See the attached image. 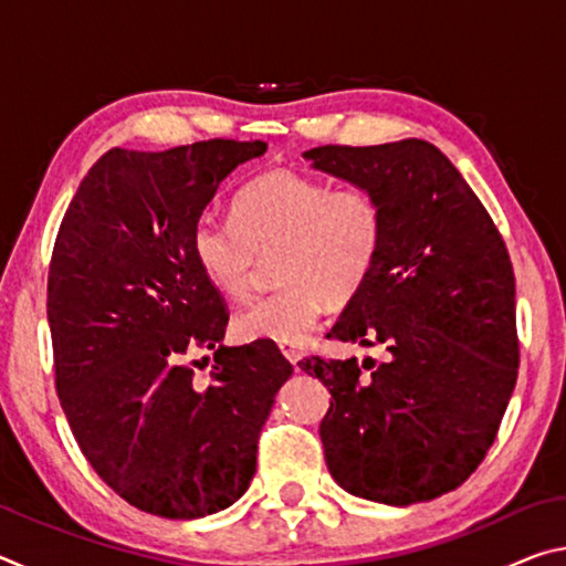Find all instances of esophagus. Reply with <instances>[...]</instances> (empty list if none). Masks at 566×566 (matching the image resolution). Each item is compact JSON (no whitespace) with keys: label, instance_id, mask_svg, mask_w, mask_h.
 I'll return each instance as SVG.
<instances>
[{"label":"esophagus","instance_id":"1","mask_svg":"<svg viewBox=\"0 0 566 566\" xmlns=\"http://www.w3.org/2000/svg\"><path fill=\"white\" fill-rule=\"evenodd\" d=\"M282 354L294 364V367H296V364H300L302 357H304V352H302L300 347H294V344H282Z\"/></svg>","mask_w":566,"mask_h":566}]
</instances>
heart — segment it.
I'll return each mask as SVG.
<instances>
[{
    "instance_id": "b5f03b06",
    "label": "heart",
    "mask_w": 566,
    "mask_h": 566,
    "mask_svg": "<svg viewBox=\"0 0 566 566\" xmlns=\"http://www.w3.org/2000/svg\"><path fill=\"white\" fill-rule=\"evenodd\" d=\"M385 244V212L361 187L334 189L290 169L264 171L239 191L232 222L199 217L191 254L207 282L229 300L252 290L256 262L274 256L282 284L234 327L244 339L304 344L324 306H344L367 286Z\"/></svg>"
}]
</instances>
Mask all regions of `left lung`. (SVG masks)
<instances>
[{"instance_id": "left-lung-1", "label": "left lung", "mask_w": 566, "mask_h": 566, "mask_svg": "<svg viewBox=\"0 0 566 566\" xmlns=\"http://www.w3.org/2000/svg\"><path fill=\"white\" fill-rule=\"evenodd\" d=\"M302 157L371 191L385 212L375 272L329 337L381 344L387 361H300L332 395L319 424L329 474L379 504L437 500L482 462L516 385L510 254L472 187L424 139Z\"/></svg>"}]
</instances>
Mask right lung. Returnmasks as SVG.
<instances>
[{
    "label": "right lung",
    "instance_id": "obj_1",
    "mask_svg": "<svg viewBox=\"0 0 566 566\" xmlns=\"http://www.w3.org/2000/svg\"><path fill=\"white\" fill-rule=\"evenodd\" d=\"M264 151L260 139L109 149L56 234L46 319L66 421L122 500L167 520L217 514L247 492L294 371L274 342L224 347L222 296L191 254L219 185ZM197 348L216 349L205 380L188 361Z\"/></svg>",
    "mask_w": 566,
    "mask_h": 566
}]
</instances>
